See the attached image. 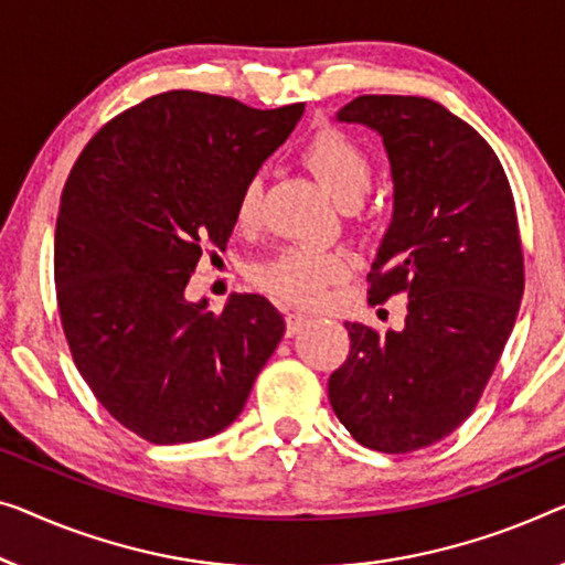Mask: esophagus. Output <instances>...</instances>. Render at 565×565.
Segmentation results:
<instances>
[{"label":"esophagus","instance_id":"obj_1","mask_svg":"<svg viewBox=\"0 0 565 565\" xmlns=\"http://www.w3.org/2000/svg\"><path fill=\"white\" fill-rule=\"evenodd\" d=\"M309 322H311V317L301 315V311H291V315H286V334L289 337L299 334Z\"/></svg>","mask_w":565,"mask_h":565}]
</instances>
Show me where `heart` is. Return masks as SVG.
Returning <instances> with one entry per match:
<instances>
[{
	"instance_id": "b5f03b06",
	"label": "heart",
	"mask_w": 565,
	"mask_h": 565,
	"mask_svg": "<svg viewBox=\"0 0 565 565\" xmlns=\"http://www.w3.org/2000/svg\"><path fill=\"white\" fill-rule=\"evenodd\" d=\"M301 159L344 207L358 205L373 180V162L367 151L340 129L317 131L301 149ZM260 198H264L260 177H248L235 200V223L241 228H254L258 223ZM348 274L350 258L340 250L291 246L256 266L254 279L260 289L294 305H319L327 289L348 279Z\"/></svg>"
}]
</instances>
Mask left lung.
<instances>
[{
  "label": "left lung",
  "instance_id": "8db88e82",
  "mask_svg": "<svg viewBox=\"0 0 565 565\" xmlns=\"http://www.w3.org/2000/svg\"><path fill=\"white\" fill-rule=\"evenodd\" d=\"M337 121L383 137L393 221L367 274L370 305L408 297L403 330L344 322L350 355L330 403L358 444L408 454L449 436L490 381L525 289L512 190L492 147L441 104L358 96Z\"/></svg>",
  "mask_w": 565,
  "mask_h": 565
}]
</instances>
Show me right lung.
<instances>
[{
  "instance_id": "add662e5",
  "label": "right lung",
  "mask_w": 565,
  "mask_h": 565,
  "mask_svg": "<svg viewBox=\"0 0 565 565\" xmlns=\"http://www.w3.org/2000/svg\"><path fill=\"white\" fill-rule=\"evenodd\" d=\"M305 104L258 111L167 90L108 121L73 164L55 225V286L73 363L100 406L151 444L221 434L284 337L260 294L221 315L184 286L228 243L235 200Z\"/></svg>"
}]
</instances>
